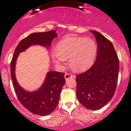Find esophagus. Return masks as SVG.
<instances>
[{"label":"esophagus","instance_id":"34e87169","mask_svg":"<svg viewBox=\"0 0 131 131\" xmlns=\"http://www.w3.org/2000/svg\"><path fill=\"white\" fill-rule=\"evenodd\" d=\"M74 77H75V75L71 73H67L64 75V78H65L66 80H68L70 78H74Z\"/></svg>","mask_w":131,"mask_h":131}]
</instances>
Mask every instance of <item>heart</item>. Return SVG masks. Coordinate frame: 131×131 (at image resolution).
<instances>
[{
  "instance_id": "heart-1",
  "label": "heart",
  "mask_w": 131,
  "mask_h": 131,
  "mask_svg": "<svg viewBox=\"0 0 131 131\" xmlns=\"http://www.w3.org/2000/svg\"><path fill=\"white\" fill-rule=\"evenodd\" d=\"M97 53V45L93 39L68 36L59 41L56 50L52 51V58L58 66H61L66 59L69 58L71 68L81 71L93 64Z\"/></svg>"
}]
</instances>
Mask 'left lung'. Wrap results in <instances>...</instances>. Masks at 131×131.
I'll return each mask as SVG.
<instances>
[{
  "label": "left lung",
  "mask_w": 131,
  "mask_h": 131,
  "mask_svg": "<svg viewBox=\"0 0 131 131\" xmlns=\"http://www.w3.org/2000/svg\"><path fill=\"white\" fill-rule=\"evenodd\" d=\"M93 33L97 42V55L89 70L77 75V97L84 107L99 110L112 98L116 89L119 63L114 46L96 31Z\"/></svg>",
  "instance_id": "8db88e82"
}]
</instances>
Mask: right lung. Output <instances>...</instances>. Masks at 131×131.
<instances>
[{"label":"right lung","instance_id":"obj_1","mask_svg":"<svg viewBox=\"0 0 131 131\" xmlns=\"http://www.w3.org/2000/svg\"><path fill=\"white\" fill-rule=\"evenodd\" d=\"M56 31L34 32L20 41L15 49L10 63V75L12 84L19 100L29 112L39 115H47L55 109L60 100L63 85L65 83L64 73L48 71L42 86L34 92H28L19 85L16 78L15 68L19 53L33 45H41L47 48L57 37Z\"/></svg>","mask_w":131,"mask_h":131}]
</instances>
